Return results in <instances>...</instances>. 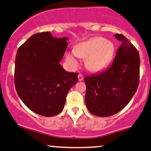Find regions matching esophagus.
<instances>
[{"label":"esophagus","instance_id":"34e87169","mask_svg":"<svg viewBox=\"0 0 151 151\" xmlns=\"http://www.w3.org/2000/svg\"><path fill=\"white\" fill-rule=\"evenodd\" d=\"M78 81H82V80L84 79V76H83V75L81 74V73H80V74H78Z\"/></svg>","mask_w":151,"mask_h":151}]
</instances>
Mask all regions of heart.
<instances>
[{
	"mask_svg": "<svg viewBox=\"0 0 151 151\" xmlns=\"http://www.w3.org/2000/svg\"><path fill=\"white\" fill-rule=\"evenodd\" d=\"M116 46L102 37H95L76 46L74 51L66 55L67 61L73 68H77L79 58H85V65L92 72H100L107 68L113 59Z\"/></svg>",
	"mask_w": 151,
	"mask_h": 151,
	"instance_id": "1",
	"label": "heart"
}]
</instances>
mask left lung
I'll return each instance as SVG.
<instances>
[{
  "mask_svg": "<svg viewBox=\"0 0 151 151\" xmlns=\"http://www.w3.org/2000/svg\"><path fill=\"white\" fill-rule=\"evenodd\" d=\"M115 37L122 44L108 69L86 76L85 102L95 116L107 117L122 110L131 100L139 83L140 58L136 47L122 34Z\"/></svg>",
  "mask_w": 151,
  "mask_h": 151,
  "instance_id": "left-lung-1",
  "label": "left lung"
}]
</instances>
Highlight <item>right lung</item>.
I'll use <instances>...</instances> for the list:
<instances>
[{
  "label": "right lung",
  "instance_id": "right-lung-1",
  "mask_svg": "<svg viewBox=\"0 0 151 151\" xmlns=\"http://www.w3.org/2000/svg\"><path fill=\"white\" fill-rule=\"evenodd\" d=\"M68 38L50 32L34 34L18 48L15 57V86L29 110L43 116L63 110L67 93L78 82V73L66 71L60 61Z\"/></svg>",
  "mask_w": 151,
  "mask_h": 151
}]
</instances>
